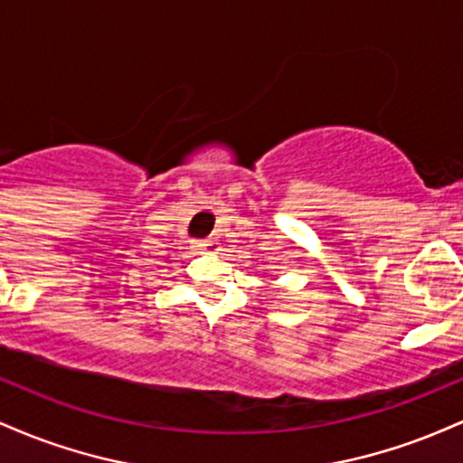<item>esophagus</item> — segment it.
<instances>
[{"label":"esophagus","mask_w":463,"mask_h":463,"mask_svg":"<svg viewBox=\"0 0 463 463\" xmlns=\"http://www.w3.org/2000/svg\"><path fill=\"white\" fill-rule=\"evenodd\" d=\"M198 248L204 250V252H217V241L215 239H200Z\"/></svg>","instance_id":"obj_1"}]
</instances>
